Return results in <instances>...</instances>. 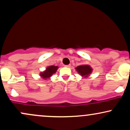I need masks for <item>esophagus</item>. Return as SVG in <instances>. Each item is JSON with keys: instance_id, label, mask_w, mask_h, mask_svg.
<instances>
[{"instance_id": "1", "label": "esophagus", "mask_w": 130, "mask_h": 130, "mask_svg": "<svg viewBox=\"0 0 130 130\" xmlns=\"http://www.w3.org/2000/svg\"><path fill=\"white\" fill-rule=\"evenodd\" d=\"M65 66L66 67H68V68H70V67H71V65H65Z\"/></svg>"}]
</instances>
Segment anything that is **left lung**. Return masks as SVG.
<instances>
[{
	"label": "left lung",
	"mask_w": 130,
	"mask_h": 130,
	"mask_svg": "<svg viewBox=\"0 0 130 130\" xmlns=\"http://www.w3.org/2000/svg\"><path fill=\"white\" fill-rule=\"evenodd\" d=\"M76 70L78 71L79 73L80 74V75L86 76H87V75L89 74L92 72V68L89 65L79 66L76 68Z\"/></svg>",
	"instance_id": "1"
}]
</instances>
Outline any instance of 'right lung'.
I'll use <instances>...</instances> for the list:
<instances>
[{
	"mask_svg": "<svg viewBox=\"0 0 130 130\" xmlns=\"http://www.w3.org/2000/svg\"><path fill=\"white\" fill-rule=\"evenodd\" d=\"M58 67L56 66H50L46 68V70L43 73H41V76L43 78L46 79L47 77H50L51 76L52 74H53L57 70Z\"/></svg>",
	"mask_w": 130,
	"mask_h": 130,
	"instance_id": "obj_1",
	"label": "right lung"
}]
</instances>
